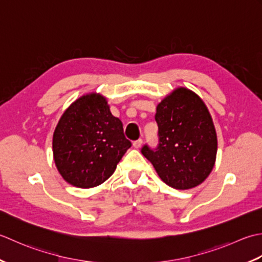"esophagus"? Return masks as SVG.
<instances>
[{
    "mask_svg": "<svg viewBox=\"0 0 262 262\" xmlns=\"http://www.w3.org/2000/svg\"><path fill=\"white\" fill-rule=\"evenodd\" d=\"M132 145H133V147L137 148V149H138V148H140V147L142 146V139H138V140L133 141Z\"/></svg>",
    "mask_w": 262,
    "mask_h": 262,
    "instance_id": "34e87169",
    "label": "esophagus"
}]
</instances>
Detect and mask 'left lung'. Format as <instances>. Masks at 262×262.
I'll return each instance as SVG.
<instances>
[{"label":"left lung","instance_id":"left-lung-1","mask_svg":"<svg viewBox=\"0 0 262 262\" xmlns=\"http://www.w3.org/2000/svg\"><path fill=\"white\" fill-rule=\"evenodd\" d=\"M158 146L141 152L159 178L178 190L201 184L213 168L217 135L209 111L192 90L180 87L157 105Z\"/></svg>","mask_w":262,"mask_h":262}]
</instances>
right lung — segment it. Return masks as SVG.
Listing matches in <instances>:
<instances>
[{
	"label": "right lung",
	"mask_w": 262,
	"mask_h": 262,
	"mask_svg": "<svg viewBox=\"0 0 262 262\" xmlns=\"http://www.w3.org/2000/svg\"><path fill=\"white\" fill-rule=\"evenodd\" d=\"M130 147L121 120L112 115L104 96L95 93L73 101L53 135L57 170L81 189L105 182Z\"/></svg>",
	"instance_id": "obj_1"
}]
</instances>
